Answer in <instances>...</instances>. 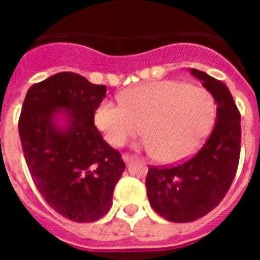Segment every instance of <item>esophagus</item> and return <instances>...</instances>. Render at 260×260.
<instances>
[{
  "label": "esophagus",
  "mask_w": 260,
  "mask_h": 260,
  "mask_svg": "<svg viewBox=\"0 0 260 260\" xmlns=\"http://www.w3.org/2000/svg\"><path fill=\"white\" fill-rule=\"evenodd\" d=\"M122 158H123V161H125L126 164H128V162L133 161V158H134V156L130 155V153H123Z\"/></svg>",
  "instance_id": "1"
}]
</instances>
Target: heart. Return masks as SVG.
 <instances>
[{"mask_svg":"<svg viewBox=\"0 0 260 260\" xmlns=\"http://www.w3.org/2000/svg\"><path fill=\"white\" fill-rule=\"evenodd\" d=\"M121 102L104 100L96 108L99 130L108 143L119 147L143 128V147L156 152L162 162H177L191 155L215 118L210 91L180 80L141 84L121 93Z\"/></svg>","mask_w":260,"mask_h":260,"instance_id":"obj_1","label":"heart"}]
</instances>
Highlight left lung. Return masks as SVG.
I'll list each match as a JSON object with an SVG mask.
<instances>
[{
  "instance_id": "left-lung-1",
  "label": "left lung",
  "mask_w": 260,
  "mask_h": 260,
  "mask_svg": "<svg viewBox=\"0 0 260 260\" xmlns=\"http://www.w3.org/2000/svg\"><path fill=\"white\" fill-rule=\"evenodd\" d=\"M216 103L212 133L186 161L150 167L147 197L153 210L173 222L201 219L219 206L234 180L240 161L241 114L228 87L204 71L191 69Z\"/></svg>"
}]
</instances>
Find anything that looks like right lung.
I'll use <instances>...</instances> for the list:
<instances>
[{
	"mask_svg": "<svg viewBox=\"0 0 260 260\" xmlns=\"http://www.w3.org/2000/svg\"><path fill=\"white\" fill-rule=\"evenodd\" d=\"M105 96V86L65 71L32 84L22 105L18 127L32 181L49 207L71 221L103 217L125 171L93 121ZM59 109L68 113L65 129L54 122Z\"/></svg>",
	"mask_w": 260,
	"mask_h": 260,
	"instance_id": "right-lung-1",
	"label": "right lung"
}]
</instances>
